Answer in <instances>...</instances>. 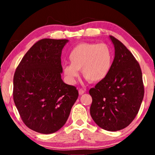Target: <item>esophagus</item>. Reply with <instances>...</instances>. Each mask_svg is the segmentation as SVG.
Wrapping results in <instances>:
<instances>
[{
    "label": "esophagus",
    "mask_w": 155,
    "mask_h": 155,
    "mask_svg": "<svg viewBox=\"0 0 155 155\" xmlns=\"http://www.w3.org/2000/svg\"><path fill=\"white\" fill-rule=\"evenodd\" d=\"M85 92V91H84L83 89H79V90H78V94H79L80 95H82V94H83Z\"/></svg>",
    "instance_id": "34e87169"
}]
</instances>
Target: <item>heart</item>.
I'll return each instance as SVG.
<instances>
[{"label":"heart","mask_w":155,"mask_h":155,"mask_svg":"<svg viewBox=\"0 0 155 155\" xmlns=\"http://www.w3.org/2000/svg\"><path fill=\"white\" fill-rule=\"evenodd\" d=\"M70 63L62 65L64 74L70 83H74L81 70L83 77L90 82L104 79L111 70L114 60L113 52L106 44L83 42L70 52Z\"/></svg>","instance_id":"b5f03b06"}]
</instances>
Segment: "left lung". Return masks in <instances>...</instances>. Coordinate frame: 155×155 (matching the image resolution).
I'll use <instances>...</instances> for the list:
<instances>
[{
	"mask_svg": "<svg viewBox=\"0 0 155 155\" xmlns=\"http://www.w3.org/2000/svg\"><path fill=\"white\" fill-rule=\"evenodd\" d=\"M115 57L108 75L91 88V116L96 124L109 131L129 125L140 110L144 95L140 65L124 44L110 36Z\"/></svg>",
	"mask_w": 155,
	"mask_h": 155,
	"instance_id": "left-lung-1",
	"label": "left lung"
}]
</instances>
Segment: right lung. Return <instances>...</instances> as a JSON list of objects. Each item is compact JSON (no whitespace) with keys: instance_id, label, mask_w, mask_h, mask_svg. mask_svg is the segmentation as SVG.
<instances>
[{"instance_id":"1","label":"right lung","mask_w":155,"mask_h":155,"mask_svg":"<svg viewBox=\"0 0 155 155\" xmlns=\"http://www.w3.org/2000/svg\"><path fill=\"white\" fill-rule=\"evenodd\" d=\"M68 40L42 39L33 44L18 65L13 97L27 127L42 134L64 126L78 96L74 86L61 79V56Z\"/></svg>"}]
</instances>
